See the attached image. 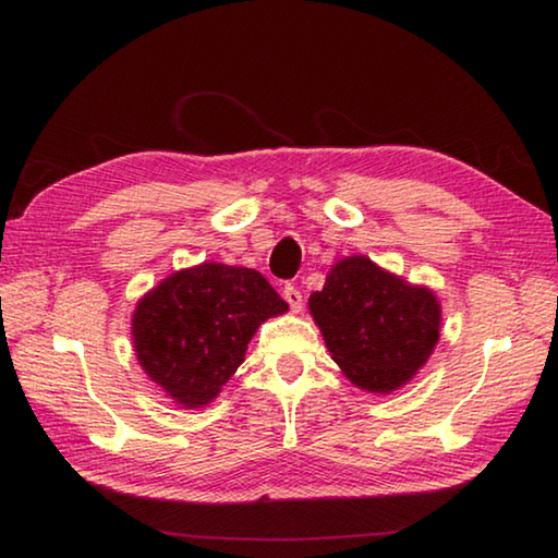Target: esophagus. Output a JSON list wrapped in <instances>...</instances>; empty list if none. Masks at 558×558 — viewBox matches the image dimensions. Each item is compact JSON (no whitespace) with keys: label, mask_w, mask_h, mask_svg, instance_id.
<instances>
[{"label":"esophagus","mask_w":558,"mask_h":558,"mask_svg":"<svg viewBox=\"0 0 558 558\" xmlns=\"http://www.w3.org/2000/svg\"><path fill=\"white\" fill-rule=\"evenodd\" d=\"M282 298H286L292 313H300V310H302V292L295 286H286V290H282Z\"/></svg>","instance_id":"1"}]
</instances>
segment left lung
<instances>
[{"instance_id": "8db88e82", "label": "left lung", "mask_w": 558, "mask_h": 558, "mask_svg": "<svg viewBox=\"0 0 558 558\" xmlns=\"http://www.w3.org/2000/svg\"><path fill=\"white\" fill-rule=\"evenodd\" d=\"M310 313L339 369L366 391L399 389L428 362L440 337L436 295L364 256L329 270L325 288L310 295Z\"/></svg>"}]
</instances>
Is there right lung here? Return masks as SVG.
Wrapping results in <instances>:
<instances>
[{
    "mask_svg": "<svg viewBox=\"0 0 558 558\" xmlns=\"http://www.w3.org/2000/svg\"><path fill=\"white\" fill-rule=\"evenodd\" d=\"M286 310L258 270L202 263L137 302L132 339L149 379L184 409H202L239 369L258 325Z\"/></svg>",
    "mask_w": 558,
    "mask_h": 558,
    "instance_id": "add662e5",
    "label": "right lung"
}]
</instances>
